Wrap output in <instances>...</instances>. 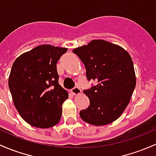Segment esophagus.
Masks as SVG:
<instances>
[{
  "label": "esophagus",
  "instance_id": "esophagus-1",
  "mask_svg": "<svg viewBox=\"0 0 156 156\" xmlns=\"http://www.w3.org/2000/svg\"><path fill=\"white\" fill-rule=\"evenodd\" d=\"M71 92L73 93V95H75V96H77V95L81 94V89H80L79 87H75L73 89L71 90Z\"/></svg>",
  "mask_w": 156,
  "mask_h": 156
}]
</instances>
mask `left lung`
Returning a JSON list of instances; mask_svg holds the SVG:
<instances>
[{
  "mask_svg": "<svg viewBox=\"0 0 156 156\" xmlns=\"http://www.w3.org/2000/svg\"><path fill=\"white\" fill-rule=\"evenodd\" d=\"M73 52L84 64L87 80L97 82L83 91L90 105L80 111V117L91 125L111 123L125 111L135 88L132 57L121 46L102 39L92 40Z\"/></svg>",
  "mask_w": 156,
  "mask_h": 156,
  "instance_id": "1",
  "label": "left lung"
}]
</instances>
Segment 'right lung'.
Segmentation results:
<instances>
[{"instance_id": "right-lung-1", "label": "right lung", "mask_w": 156, "mask_h": 156, "mask_svg": "<svg viewBox=\"0 0 156 156\" xmlns=\"http://www.w3.org/2000/svg\"><path fill=\"white\" fill-rule=\"evenodd\" d=\"M68 48L41 45L18 57L9 76L14 105L24 121L34 127L57 125L68 92L58 83L57 63Z\"/></svg>"}]
</instances>
